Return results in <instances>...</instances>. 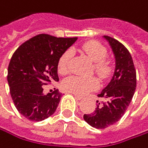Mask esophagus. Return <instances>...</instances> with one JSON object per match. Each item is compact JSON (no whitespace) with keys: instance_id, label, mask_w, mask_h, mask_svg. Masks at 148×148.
I'll return each mask as SVG.
<instances>
[{"instance_id":"obj_1","label":"esophagus","mask_w":148,"mask_h":148,"mask_svg":"<svg viewBox=\"0 0 148 148\" xmlns=\"http://www.w3.org/2000/svg\"><path fill=\"white\" fill-rule=\"evenodd\" d=\"M73 96H75L77 100H82V95H75V94H73Z\"/></svg>"}]
</instances>
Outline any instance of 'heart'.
<instances>
[{
    "mask_svg": "<svg viewBox=\"0 0 148 148\" xmlns=\"http://www.w3.org/2000/svg\"><path fill=\"white\" fill-rule=\"evenodd\" d=\"M82 51L94 61V70L101 78H106L109 75L113 65L111 60L106 57L108 51L102 44L95 40H90L82 46ZM71 58V50H66L60 55L58 60V71L61 75H66L69 72ZM98 86L99 81L95 76H70L61 83V88L64 91L75 95H84L97 88Z\"/></svg>",
    "mask_w": 148,
    "mask_h": 148,
    "instance_id": "heart-1",
    "label": "heart"
}]
</instances>
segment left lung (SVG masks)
<instances>
[{
    "mask_svg": "<svg viewBox=\"0 0 148 148\" xmlns=\"http://www.w3.org/2000/svg\"><path fill=\"white\" fill-rule=\"evenodd\" d=\"M104 37L109 41L115 55L114 75L109 84L98 95L105 101H98L95 110L83 116L90 126L98 129L106 128L121 119L136 89V70L129 51L114 38Z\"/></svg>",
    "mask_w": 148,
    "mask_h": 148,
    "instance_id": "obj_1",
    "label": "left lung"
}]
</instances>
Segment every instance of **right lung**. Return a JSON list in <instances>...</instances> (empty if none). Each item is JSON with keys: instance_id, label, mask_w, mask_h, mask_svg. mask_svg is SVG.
Here are the masks:
<instances>
[{"instance_id": "1", "label": "right lung", "mask_w": 148, "mask_h": 148, "mask_svg": "<svg viewBox=\"0 0 148 148\" xmlns=\"http://www.w3.org/2000/svg\"><path fill=\"white\" fill-rule=\"evenodd\" d=\"M77 37L40 34L22 43L14 53L8 68V82L19 113L32 121L51 116L60 101L58 89L43 94L45 85L58 82V60Z\"/></svg>"}]
</instances>
